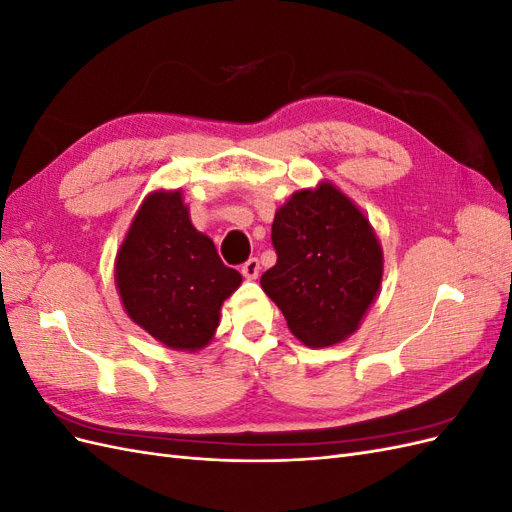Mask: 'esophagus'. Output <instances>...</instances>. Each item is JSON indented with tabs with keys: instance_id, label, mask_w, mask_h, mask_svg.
I'll return each instance as SVG.
<instances>
[{
	"instance_id": "esophagus-1",
	"label": "esophagus",
	"mask_w": 512,
	"mask_h": 512,
	"mask_svg": "<svg viewBox=\"0 0 512 512\" xmlns=\"http://www.w3.org/2000/svg\"><path fill=\"white\" fill-rule=\"evenodd\" d=\"M258 271H260V262H258V258L245 260L243 265H241V273H243V277H247V280H256V277H258Z\"/></svg>"
}]
</instances>
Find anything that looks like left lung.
<instances>
[{
  "mask_svg": "<svg viewBox=\"0 0 512 512\" xmlns=\"http://www.w3.org/2000/svg\"><path fill=\"white\" fill-rule=\"evenodd\" d=\"M277 262L260 286L309 348L342 342L359 329L382 282V250L365 215L331 183L301 190L277 209Z\"/></svg>",
  "mask_w": 512,
  "mask_h": 512,
  "instance_id": "obj_1",
  "label": "left lung"
}]
</instances>
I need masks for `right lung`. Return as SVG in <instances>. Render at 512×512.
<instances>
[{
	"label": "right lung",
	"mask_w": 512,
	"mask_h": 512,
	"mask_svg": "<svg viewBox=\"0 0 512 512\" xmlns=\"http://www.w3.org/2000/svg\"><path fill=\"white\" fill-rule=\"evenodd\" d=\"M115 282L128 316L168 348L198 350L241 284L213 241L192 226L181 192L145 198L117 254Z\"/></svg>",
	"instance_id": "1"
}]
</instances>
